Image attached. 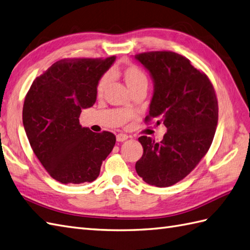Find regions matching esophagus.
Here are the masks:
<instances>
[{"instance_id": "obj_1", "label": "esophagus", "mask_w": 250, "mask_h": 250, "mask_svg": "<svg viewBox=\"0 0 250 250\" xmlns=\"http://www.w3.org/2000/svg\"><path fill=\"white\" fill-rule=\"evenodd\" d=\"M127 136L126 134H124V133H119V134L116 136V139H117V142H125L127 139Z\"/></svg>"}]
</instances>
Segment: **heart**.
<instances>
[{"mask_svg": "<svg viewBox=\"0 0 250 250\" xmlns=\"http://www.w3.org/2000/svg\"><path fill=\"white\" fill-rule=\"evenodd\" d=\"M120 77L124 80L127 88L130 91H134L139 88H147L148 87V78L141 68L135 65H129L125 67L120 71ZM109 83V75L106 73L99 80L97 85V95L102 96L105 91L106 87Z\"/></svg>", "mask_w": 250, "mask_h": 250, "instance_id": "b5f03b06", "label": "heart"}]
</instances>
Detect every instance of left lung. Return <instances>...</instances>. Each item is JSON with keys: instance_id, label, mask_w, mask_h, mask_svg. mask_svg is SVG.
Listing matches in <instances>:
<instances>
[{"instance_id": "left-lung-1", "label": "left lung", "mask_w": 250, "mask_h": 250, "mask_svg": "<svg viewBox=\"0 0 250 250\" xmlns=\"http://www.w3.org/2000/svg\"><path fill=\"white\" fill-rule=\"evenodd\" d=\"M153 81L149 123L156 119L167 132L160 143L141 136L144 153L135 164L137 175L158 188L187 177L210 148L218 121L215 90L207 75L187 57L170 51L136 54Z\"/></svg>"}]
</instances>
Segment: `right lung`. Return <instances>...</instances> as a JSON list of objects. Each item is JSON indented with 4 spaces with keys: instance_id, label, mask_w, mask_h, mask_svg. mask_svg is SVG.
<instances>
[{
    "instance_id": "add662e5",
    "label": "right lung",
    "mask_w": 250,
    "mask_h": 250,
    "mask_svg": "<svg viewBox=\"0 0 250 250\" xmlns=\"http://www.w3.org/2000/svg\"><path fill=\"white\" fill-rule=\"evenodd\" d=\"M116 60L65 59L34 80L22 119L34 153L49 175L63 184L92 182L112 152L116 137L80 125L84 108L94 105L97 85Z\"/></svg>"
}]
</instances>
